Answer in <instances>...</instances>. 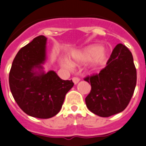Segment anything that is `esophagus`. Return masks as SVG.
Instances as JSON below:
<instances>
[{"label": "esophagus", "instance_id": "obj_1", "mask_svg": "<svg viewBox=\"0 0 146 146\" xmlns=\"http://www.w3.org/2000/svg\"><path fill=\"white\" fill-rule=\"evenodd\" d=\"M72 80H73V82L74 84H76L77 83H79V82L80 81V79H79L78 77H73V79H72Z\"/></svg>", "mask_w": 146, "mask_h": 146}]
</instances>
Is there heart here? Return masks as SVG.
Wrapping results in <instances>:
<instances>
[{"instance_id":"heart-1","label":"heart","mask_w":146,"mask_h":146,"mask_svg":"<svg viewBox=\"0 0 146 146\" xmlns=\"http://www.w3.org/2000/svg\"><path fill=\"white\" fill-rule=\"evenodd\" d=\"M108 56V50L101 47L100 45L92 44L73 53L71 63L74 65H78L84 64L92 61L91 67L94 70H97L106 64ZM71 63L67 60L61 62L62 66L67 68L72 66Z\"/></svg>"}]
</instances>
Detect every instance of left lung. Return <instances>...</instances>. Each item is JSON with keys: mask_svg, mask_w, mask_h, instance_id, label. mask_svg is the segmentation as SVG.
Wrapping results in <instances>:
<instances>
[{"mask_svg": "<svg viewBox=\"0 0 146 146\" xmlns=\"http://www.w3.org/2000/svg\"><path fill=\"white\" fill-rule=\"evenodd\" d=\"M84 81L91 85L85 103L92 113L108 117L124 111L137 84V70L131 51L118 44L107 66L99 74L86 77Z\"/></svg>", "mask_w": 146, "mask_h": 146, "instance_id": "obj_1", "label": "left lung"}]
</instances>
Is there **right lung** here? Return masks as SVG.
<instances>
[{
	"instance_id": "right-lung-1",
	"label": "right lung",
	"mask_w": 146,
	"mask_h": 146,
	"mask_svg": "<svg viewBox=\"0 0 146 146\" xmlns=\"http://www.w3.org/2000/svg\"><path fill=\"white\" fill-rule=\"evenodd\" d=\"M46 38L40 35L22 47L13 60L9 82L13 98L29 116L49 119L60 111L65 95L73 86L53 70L46 73Z\"/></svg>"
}]
</instances>
